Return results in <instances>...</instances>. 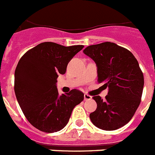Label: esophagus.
Listing matches in <instances>:
<instances>
[{
	"label": "esophagus",
	"mask_w": 155,
	"mask_h": 155,
	"mask_svg": "<svg viewBox=\"0 0 155 155\" xmlns=\"http://www.w3.org/2000/svg\"><path fill=\"white\" fill-rule=\"evenodd\" d=\"M90 99H91V96L89 95H87V94H85L84 95V100L85 101H87V100H90Z\"/></svg>",
	"instance_id": "obj_1"
}]
</instances>
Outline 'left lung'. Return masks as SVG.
<instances>
[{"label":"left lung","instance_id":"left-lung-1","mask_svg":"<svg viewBox=\"0 0 155 155\" xmlns=\"http://www.w3.org/2000/svg\"><path fill=\"white\" fill-rule=\"evenodd\" d=\"M84 53L96 64L98 82L108 87L105 99L93 96L97 108L90 114L91 121L102 130H117L130 121L140 104L144 78L138 60L129 50L110 42L90 45Z\"/></svg>","mask_w":155,"mask_h":155}]
</instances>
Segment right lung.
Returning <instances> with one entry per match:
<instances>
[{"mask_svg": "<svg viewBox=\"0 0 155 155\" xmlns=\"http://www.w3.org/2000/svg\"><path fill=\"white\" fill-rule=\"evenodd\" d=\"M84 47L44 42L19 60L15 70V94L25 116L36 129L46 133L62 130L74 107L84 100L80 91L73 89L60 95L56 87L59 75L66 72L69 61Z\"/></svg>", "mask_w": 155, "mask_h": 155, "instance_id": "right-lung-1", "label": "right lung"}]
</instances>
